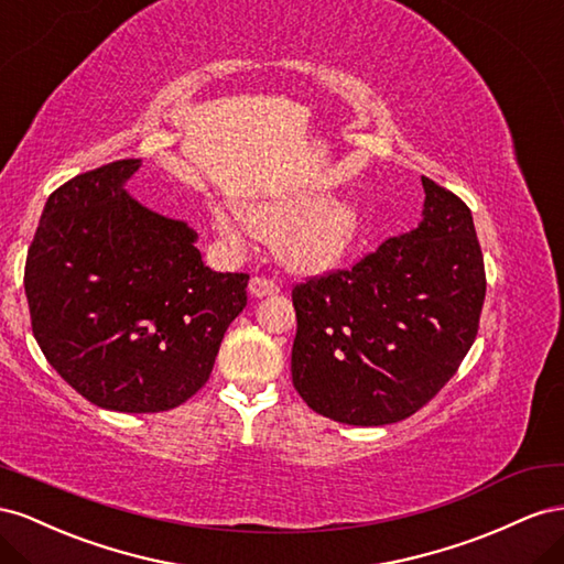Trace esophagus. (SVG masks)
<instances>
[{"label":"esophagus","instance_id":"esophagus-1","mask_svg":"<svg viewBox=\"0 0 564 564\" xmlns=\"http://www.w3.org/2000/svg\"><path fill=\"white\" fill-rule=\"evenodd\" d=\"M281 291L276 281H271L267 276H252L250 281V293L254 297H267V295H276Z\"/></svg>","mask_w":564,"mask_h":564}]
</instances>
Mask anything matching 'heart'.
<instances>
[{
    "label": "heart",
    "mask_w": 564,
    "mask_h": 564,
    "mask_svg": "<svg viewBox=\"0 0 564 564\" xmlns=\"http://www.w3.org/2000/svg\"><path fill=\"white\" fill-rule=\"evenodd\" d=\"M215 224L231 246L240 248L248 234L279 240L288 267L300 271L333 269L354 246L361 229V213L349 198L318 200L314 193H288L271 200L243 205V219L229 207H217Z\"/></svg>",
    "instance_id": "1"
}]
</instances>
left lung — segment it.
<instances>
[{"instance_id": "8db88e82", "label": "left lung", "mask_w": 564, "mask_h": 564, "mask_svg": "<svg viewBox=\"0 0 564 564\" xmlns=\"http://www.w3.org/2000/svg\"><path fill=\"white\" fill-rule=\"evenodd\" d=\"M423 188L413 231L293 288V384L337 423L404 421L454 378L477 337L487 273L470 207L427 176Z\"/></svg>"}]
</instances>
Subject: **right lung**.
I'll return each mask as SVG.
<instances>
[{"instance_id": "obj_1", "label": "right lung", "mask_w": 564, "mask_h": 564, "mask_svg": "<svg viewBox=\"0 0 564 564\" xmlns=\"http://www.w3.org/2000/svg\"><path fill=\"white\" fill-rule=\"evenodd\" d=\"M139 160L73 176L44 205L28 248L32 335L91 404L158 413L213 373L221 337L248 304V273L205 267L196 231L122 186Z\"/></svg>"}]
</instances>
